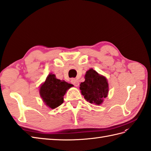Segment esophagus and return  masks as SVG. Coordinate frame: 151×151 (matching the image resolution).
<instances>
[{
  "mask_svg": "<svg viewBox=\"0 0 151 151\" xmlns=\"http://www.w3.org/2000/svg\"><path fill=\"white\" fill-rule=\"evenodd\" d=\"M71 83H72V84L76 86H79V81L78 79H72L71 80Z\"/></svg>",
  "mask_w": 151,
  "mask_h": 151,
  "instance_id": "34e87169",
  "label": "esophagus"
}]
</instances>
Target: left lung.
Masks as SVG:
<instances>
[{"label": "left lung", "mask_w": 151, "mask_h": 151, "mask_svg": "<svg viewBox=\"0 0 151 151\" xmlns=\"http://www.w3.org/2000/svg\"><path fill=\"white\" fill-rule=\"evenodd\" d=\"M85 79V81L81 83L79 87L82 95L88 102L96 105H101L109 92L106 79L93 69L86 72Z\"/></svg>", "instance_id": "1"}]
</instances>
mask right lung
Instances as JSON below:
<instances>
[{
    "label": "right lung",
    "instance_id": "1",
    "mask_svg": "<svg viewBox=\"0 0 151 151\" xmlns=\"http://www.w3.org/2000/svg\"><path fill=\"white\" fill-rule=\"evenodd\" d=\"M72 85L57 79L50 73L40 87L39 93L43 101L50 109H55L63 103V96Z\"/></svg>",
    "mask_w": 151,
    "mask_h": 151
}]
</instances>
